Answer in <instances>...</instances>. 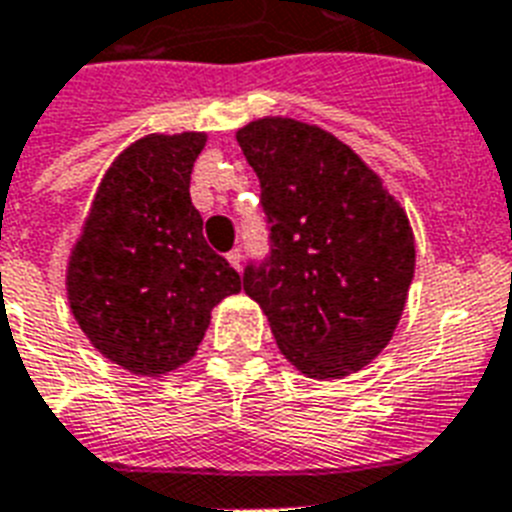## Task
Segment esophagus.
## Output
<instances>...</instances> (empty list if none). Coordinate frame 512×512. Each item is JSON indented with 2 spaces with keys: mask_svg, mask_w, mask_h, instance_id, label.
Returning a JSON list of instances; mask_svg holds the SVG:
<instances>
[{
  "mask_svg": "<svg viewBox=\"0 0 512 512\" xmlns=\"http://www.w3.org/2000/svg\"><path fill=\"white\" fill-rule=\"evenodd\" d=\"M226 257H228V263L234 265L236 270L242 268V249H231V252H228Z\"/></svg>",
  "mask_w": 512,
  "mask_h": 512,
  "instance_id": "1",
  "label": "esophagus"
}]
</instances>
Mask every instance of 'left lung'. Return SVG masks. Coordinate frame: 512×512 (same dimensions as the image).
Segmentation results:
<instances>
[{
	"label": "left lung",
	"mask_w": 512,
	"mask_h": 512,
	"mask_svg": "<svg viewBox=\"0 0 512 512\" xmlns=\"http://www.w3.org/2000/svg\"><path fill=\"white\" fill-rule=\"evenodd\" d=\"M260 178L270 255L244 268L278 350L307 378H342L392 339L415 273V236L384 181L344 141L292 118L236 131Z\"/></svg>",
	"instance_id": "obj_1"
}]
</instances>
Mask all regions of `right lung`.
Segmentation results:
<instances>
[{
    "label": "right lung",
    "instance_id": "add662e5",
    "mask_svg": "<svg viewBox=\"0 0 512 512\" xmlns=\"http://www.w3.org/2000/svg\"><path fill=\"white\" fill-rule=\"evenodd\" d=\"M207 134H149L99 184L68 260L73 318L97 352L136 376L189 363L220 299L242 276L202 236L189 197Z\"/></svg>",
    "mask_w": 512,
    "mask_h": 512
}]
</instances>
